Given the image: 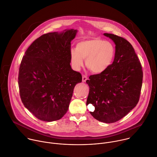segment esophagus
I'll return each instance as SVG.
<instances>
[{"label":"esophagus","mask_w":157,"mask_h":157,"mask_svg":"<svg viewBox=\"0 0 157 157\" xmlns=\"http://www.w3.org/2000/svg\"><path fill=\"white\" fill-rule=\"evenodd\" d=\"M86 80H87V77H86V75H83L82 76V82H85Z\"/></svg>","instance_id":"34e87169"}]
</instances>
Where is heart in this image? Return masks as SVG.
<instances>
[{
    "mask_svg": "<svg viewBox=\"0 0 157 157\" xmlns=\"http://www.w3.org/2000/svg\"><path fill=\"white\" fill-rule=\"evenodd\" d=\"M115 53V48L109 41L97 38L82 40L77 44L76 49L71 51V64L74 70L79 71L84 59L91 72L101 74L111 66Z\"/></svg>",
    "mask_w": 157,
    "mask_h": 157,
    "instance_id": "obj_1",
    "label": "heart"
}]
</instances>
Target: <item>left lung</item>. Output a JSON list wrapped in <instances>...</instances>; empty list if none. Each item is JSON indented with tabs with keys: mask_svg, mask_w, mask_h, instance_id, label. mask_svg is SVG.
Returning a JSON list of instances; mask_svg holds the SVG:
<instances>
[{
	"mask_svg": "<svg viewBox=\"0 0 157 157\" xmlns=\"http://www.w3.org/2000/svg\"><path fill=\"white\" fill-rule=\"evenodd\" d=\"M105 36L113 41L115 56L111 66L103 73L93 75L86 80L89 93L86 105L92 104L90 112L97 120L115 122L136 106L142 85L143 72L131 44L124 38L109 33Z\"/></svg>",
	"mask_w": 157,
	"mask_h": 157,
	"instance_id": "1",
	"label": "left lung"
}]
</instances>
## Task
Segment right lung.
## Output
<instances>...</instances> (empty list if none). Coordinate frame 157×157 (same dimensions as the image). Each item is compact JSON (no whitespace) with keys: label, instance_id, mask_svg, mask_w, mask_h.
Masks as SVG:
<instances>
[{"label":"right lung","instance_id":"add662e5","mask_svg":"<svg viewBox=\"0 0 157 157\" xmlns=\"http://www.w3.org/2000/svg\"><path fill=\"white\" fill-rule=\"evenodd\" d=\"M74 29L48 33L33 42L23 57L18 83L23 104L36 118L47 122L67 113L82 75L72 69L71 41Z\"/></svg>","mask_w":157,"mask_h":157}]
</instances>
